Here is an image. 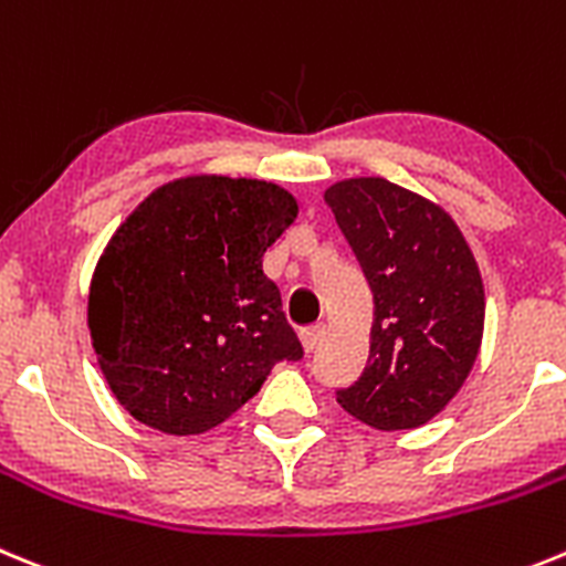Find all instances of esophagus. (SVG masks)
<instances>
[{
    "label": "esophagus",
    "instance_id": "obj_1",
    "mask_svg": "<svg viewBox=\"0 0 566 566\" xmlns=\"http://www.w3.org/2000/svg\"><path fill=\"white\" fill-rule=\"evenodd\" d=\"M321 338H324V327L321 324H315V327H307L302 329V346H304V353H315L321 344Z\"/></svg>",
    "mask_w": 566,
    "mask_h": 566
}]
</instances>
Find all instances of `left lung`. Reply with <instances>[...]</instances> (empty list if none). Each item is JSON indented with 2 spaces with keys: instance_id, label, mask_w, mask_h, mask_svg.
I'll return each mask as SVG.
<instances>
[{
  "instance_id": "8db88e82",
  "label": "left lung",
  "mask_w": 566,
  "mask_h": 566,
  "mask_svg": "<svg viewBox=\"0 0 566 566\" xmlns=\"http://www.w3.org/2000/svg\"><path fill=\"white\" fill-rule=\"evenodd\" d=\"M375 298L369 360L340 409L380 431L417 429L462 389L480 355L485 290L457 222L384 177L324 191Z\"/></svg>"
}]
</instances>
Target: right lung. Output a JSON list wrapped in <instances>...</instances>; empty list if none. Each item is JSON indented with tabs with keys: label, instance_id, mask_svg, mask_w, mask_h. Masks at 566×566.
I'll use <instances>...</instances> for the list:
<instances>
[{
	"label": "right lung",
	"instance_id": "add662e5",
	"mask_svg": "<svg viewBox=\"0 0 566 566\" xmlns=\"http://www.w3.org/2000/svg\"><path fill=\"white\" fill-rule=\"evenodd\" d=\"M298 217L282 186L195 175L155 188L95 264L86 324L112 395L149 429L202 434L304 355L264 276Z\"/></svg>",
	"mask_w": 566,
	"mask_h": 566
}]
</instances>
